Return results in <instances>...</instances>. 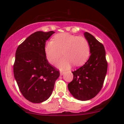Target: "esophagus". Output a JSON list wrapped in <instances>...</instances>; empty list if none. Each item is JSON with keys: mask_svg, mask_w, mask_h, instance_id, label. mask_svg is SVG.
<instances>
[{"mask_svg": "<svg viewBox=\"0 0 124 124\" xmlns=\"http://www.w3.org/2000/svg\"><path fill=\"white\" fill-rule=\"evenodd\" d=\"M63 74H64V72L63 71H61L60 72V75H61V76H62V75H63Z\"/></svg>", "mask_w": 124, "mask_h": 124, "instance_id": "1", "label": "esophagus"}]
</instances>
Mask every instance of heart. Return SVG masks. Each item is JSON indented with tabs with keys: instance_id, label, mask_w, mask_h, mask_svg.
<instances>
[{
	"instance_id": "1",
	"label": "heart",
	"mask_w": 124,
	"mask_h": 124,
	"mask_svg": "<svg viewBox=\"0 0 124 124\" xmlns=\"http://www.w3.org/2000/svg\"><path fill=\"white\" fill-rule=\"evenodd\" d=\"M45 51L47 59L53 64L57 63L63 54L65 57L58 63L63 69L69 68L73 63L80 66L85 63L90 56V47L84 37L61 33L55 35L53 41L47 42Z\"/></svg>"
}]
</instances>
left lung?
Listing matches in <instances>:
<instances>
[{"label":"left lung","mask_w":124,"mask_h":124,"mask_svg":"<svg viewBox=\"0 0 124 124\" xmlns=\"http://www.w3.org/2000/svg\"><path fill=\"white\" fill-rule=\"evenodd\" d=\"M84 35L90 45V56L84 65L72 71L73 81L68 84L70 93L81 101L89 100L98 94L108 69L104 45L89 32H84Z\"/></svg>","instance_id":"8db88e82"}]
</instances>
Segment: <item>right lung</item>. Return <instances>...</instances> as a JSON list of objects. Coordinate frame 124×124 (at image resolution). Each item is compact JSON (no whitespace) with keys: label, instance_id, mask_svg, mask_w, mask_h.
<instances>
[{"label":"right lung","instance_id":"obj_1","mask_svg":"<svg viewBox=\"0 0 124 124\" xmlns=\"http://www.w3.org/2000/svg\"><path fill=\"white\" fill-rule=\"evenodd\" d=\"M55 33L37 31L17 48L14 74L23 97L33 103H40L49 98L59 70L48 62L45 51L46 40Z\"/></svg>","mask_w":124,"mask_h":124}]
</instances>
